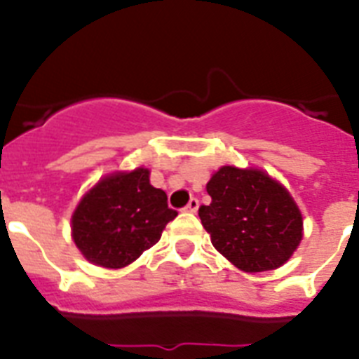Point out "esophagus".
<instances>
[{"label":"esophagus","instance_id":"obj_1","mask_svg":"<svg viewBox=\"0 0 359 359\" xmlns=\"http://www.w3.org/2000/svg\"><path fill=\"white\" fill-rule=\"evenodd\" d=\"M197 208H199V201H197L196 197H191L190 201H188V205L184 207L186 212H197Z\"/></svg>","mask_w":359,"mask_h":359}]
</instances>
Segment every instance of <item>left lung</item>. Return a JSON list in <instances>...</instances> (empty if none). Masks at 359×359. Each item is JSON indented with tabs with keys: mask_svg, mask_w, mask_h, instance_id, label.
Segmentation results:
<instances>
[{
	"mask_svg": "<svg viewBox=\"0 0 359 359\" xmlns=\"http://www.w3.org/2000/svg\"><path fill=\"white\" fill-rule=\"evenodd\" d=\"M210 205L199 207L212 245L244 272L289 261L302 240V214L283 186L257 169L225 165L207 184Z\"/></svg>",
	"mask_w": 359,
	"mask_h": 359,
	"instance_id": "obj_1",
	"label": "left lung"
}]
</instances>
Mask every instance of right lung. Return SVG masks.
<instances>
[{
    "mask_svg": "<svg viewBox=\"0 0 359 359\" xmlns=\"http://www.w3.org/2000/svg\"><path fill=\"white\" fill-rule=\"evenodd\" d=\"M177 210L165 191L149 182V169L115 173L81 199L72 216V238L87 261L123 268L156 244Z\"/></svg>",
    "mask_w": 359,
    "mask_h": 359,
    "instance_id": "obj_1",
    "label": "right lung"
}]
</instances>
